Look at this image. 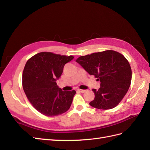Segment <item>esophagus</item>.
Returning a JSON list of instances; mask_svg holds the SVG:
<instances>
[{
	"mask_svg": "<svg viewBox=\"0 0 150 150\" xmlns=\"http://www.w3.org/2000/svg\"><path fill=\"white\" fill-rule=\"evenodd\" d=\"M78 91H79V92H81V93H84L85 92H86V90H81V89H79Z\"/></svg>",
	"mask_w": 150,
	"mask_h": 150,
	"instance_id": "1",
	"label": "esophagus"
}]
</instances>
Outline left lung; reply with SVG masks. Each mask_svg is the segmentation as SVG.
I'll use <instances>...</instances> for the list:
<instances>
[{"label":"left lung","mask_w":150,"mask_h":150,"mask_svg":"<svg viewBox=\"0 0 150 150\" xmlns=\"http://www.w3.org/2000/svg\"><path fill=\"white\" fill-rule=\"evenodd\" d=\"M76 62L101 82L99 90H92L95 98L90 103L91 106L103 110L116 107L127 93L131 82V68L124 56L107 50L81 56Z\"/></svg>","instance_id":"left-lung-1"}]
</instances>
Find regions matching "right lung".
Returning <instances> with one entry per match:
<instances>
[{
	"label": "right lung",
	"instance_id": "obj_1",
	"mask_svg": "<svg viewBox=\"0 0 150 150\" xmlns=\"http://www.w3.org/2000/svg\"><path fill=\"white\" fill-rule=\"evenodd\" d=\"M73 58V56L42 52L26 62L23 73V90L32 106L43 115H60L71 107L76 92L62 91L56 81L65 64Z\"/></svg>",
	"mask_w": 150,
	"mask_h": 150
}]
</instances>
